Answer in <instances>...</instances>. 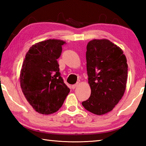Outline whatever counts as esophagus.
Instances as JSON below:
<instances>
[{
    "instance_id": "obj_1",
    "label": "esophagus",
    "mask_w": 146,
    "mask_h": 146,
    "mask_svg": "<svg viewBox=\"0 0 146 146\" xmlns=\"http://www.w3.org/2000/svg\"><path fill=\"white\" fill-rule=\"evenodd\" d=\"M78 85V83H76V84H74V85H73L72 86H71V88H72L73 90H74V89H75Z\"/></svg>"
}]
</instances>
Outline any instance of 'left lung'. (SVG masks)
<instances>
[{
    "label": "left lung",
    "instance_id": "obj_1",
    "mask_svg": "<svg viewBox=\"0 0 146 146\" xmlns=\"http://www.w3.org/2000/svg\"><path fill=\"white\" fill-rule=\"evenodd\" d=\"M86 67L91 95L82 104L97 115L110 112L124 94L127 80V59L122 49L108 39H93L87 44Z\"/></svg>",
    "mask_w": 146,
    "mask_h": 146
}]
</instances>
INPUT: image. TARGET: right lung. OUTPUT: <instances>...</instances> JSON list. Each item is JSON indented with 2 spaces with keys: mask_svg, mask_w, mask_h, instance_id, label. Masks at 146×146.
Returning <instances> with one entry per match:
<instances>
[{
  "mask_svg": "<svg viewBox=\"0 0 146 146\" xmlns=\"http://www.w3.org/2000/svg\"><path fill=\"white\" fill-rule=\"evenodd\" d=\"M65 43L48 39L35 44L26 54L20 75L21 88L29 104L40 114L58 111L70 91L60 76L57 62Z\"/></svg>",
  "mask_w": 146,
  "mask_h": 146,
  "instance_id": "obj_1",
  "label": "right lung"
}]
</instances>
